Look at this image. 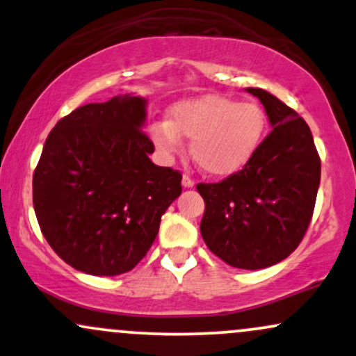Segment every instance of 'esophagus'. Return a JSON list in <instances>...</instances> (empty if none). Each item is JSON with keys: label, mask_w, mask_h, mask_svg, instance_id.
Segmentation results:
<instances>
[{"label": "esophagus", "mask_w": 356, "mask_h": 356, "mask_svg": "<svg viewBox=\"0 0 356 356\" xmlns=\"http://www.w3.org/2000/svg\"><path fill=\"white\" fill-rule=\"evenodd\" d=\"M182 186L187 187V189H189V187H194V179H192L189 174H184L182 175Z\"/></svg>", "instance_id": "obj_1"}]
</instances>
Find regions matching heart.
<instances>
[{
  "label": "heart",
  "mask_w": 356,
  "mask_h": 356,
  "mask_svg": "<svg viewBox=\"0 0 356 356\" xmlns=\"http://www.w3.org/2000/svg\"><path fill=\"white\" fill-rule=\"evenodd\" d=\"M268 130L264 110L254 102L222 95L184 100L169 112V122L150 127L154 144L167 155L191 138V154L204 172L229 175L243 169L263 144Z\"/></svg>",
  "instance_id": "b5f03b06"
}]
</instances>
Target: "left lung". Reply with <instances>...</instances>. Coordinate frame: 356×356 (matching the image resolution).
Listing matches in <instances>:
<instances>
[{
    "mask_svg": "<svg viewBox=\"0 0 356 356\" xmlns=\"http://www.w3.org/2000/svg\"><path fill=\"white\" fill-rule=\"evenodd\" d=\"M273 130L238 172L214 184H197L206 202L201 234L229 266L263 269L300 246L312 220L321 162L312 130L293 108L261 88Z\"/></svg>",
    "mask_w": 356,
    "mask_h": 356,
    "instance_id": "8db88e82",
    "label": "left lung"
}]
</instances>
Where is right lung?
Returning a JSON list of instances; mask_svg holds the SVG:
<instances>
[{"label": "right lung", "mask_w": 356, "mask_h": 356, "mask_svg": "<svg viewBox=\"0 0 356 356\" xmlns=\"http://www.w3.org/2000/svg\"><path fill=\"white\" fill-rule=\"evenodd\" d=\"M147 100L118 95L53 127L33 174V207L53 251L93 276L130 271L147 254L182 174L149 159Z\"/></svg>", "instance_id": "right-lung-1"}]
</instances>
